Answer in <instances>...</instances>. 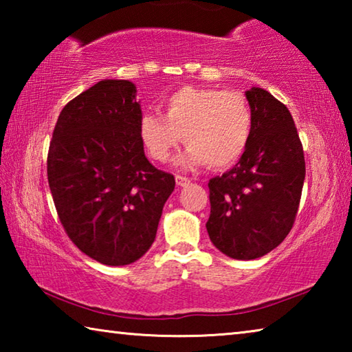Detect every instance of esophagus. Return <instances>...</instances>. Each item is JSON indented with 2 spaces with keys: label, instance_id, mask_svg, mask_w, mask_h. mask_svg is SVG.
Listing matches in <instances>:
<instances>
[{
  "label": "esophagus",
  "instance_id": "esophagus-1",
  "mask_svg": "<svg viewBox=\"0 0 352 352\" xmlns=\"http://www.w3.org/2000/svg\"><path fill=\"white\" fill-rule=\"evenodd\" d=\"M175 182L178 186H188V184L190 183V180L188 177H183V175H175Z\"/></svg>",
  "mask_w": 352,
  "mask_h": 352
}]
</instances>
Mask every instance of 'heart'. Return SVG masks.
I'll use <instances>...</instances> for the list:
<instances>
[{
  "label": "heart",
  "instance_id": "obj_1",
  "mask_svg": "<svg viewBox=\"0 0 352 352\" xmlns=\"http://www.w3.org/2000/svg\"><path fill=\"white\" fill-rule=\"evenodd\" d=\"M162 113L148 111L140 121L141 140L160 163L168 162L183 136L186 163L228 168L253 135V113L239 91L183 87L163 99Z\"/></svg>",
  "mask_w": 352,
  "mask_h": 352
}]
</instances>
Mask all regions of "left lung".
I'll use <instances>...</instances> for the list:
<instances>
[{"mask_svg":"<svg viewBox=\"0 0 352 352\" xmlns=\"http://www.w3.org/2000/svg\"><path fill=\"white\" fill-rule=\"evenodd\" d=\"M253 135L233 169L208 183L211 242L234 259L272 252L295 223L306 175L305 152L294 118L262 88L247 91Z\"/></svg>","mask_w":352,"mask_h":352,"instance_id":"8db88e82","label":"left lung"}]
</instances>
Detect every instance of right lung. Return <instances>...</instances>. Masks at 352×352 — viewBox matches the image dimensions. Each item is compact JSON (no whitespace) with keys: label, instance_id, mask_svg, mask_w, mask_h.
<instances>
[{"label":"right lung","instance_id":"right-lung-1","mask_svg":"<svg viewBox=\"0 0 352 352\" xmlns=\"http://www.w3.org/2000/svg\"><path fill=\"white\" fill-rule=\"evenodd\" d=\"M129 80H100L63 107L47 151V183L65 233L105 265L140 259L155 241L175 178L144 155Z\"/></svg>","mask_w":352,"mask_h":352}]
</instances>
